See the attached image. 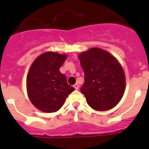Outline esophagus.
<instances>
[{"label":"esophagus","mask_w":149,"mask_h":149,"mask_svg":"<svg viewBox=\"0 0 149 149\" xmlns=\"http://www.w3.org/2000/svg\"><path fill=\"white\" fill-rule=\"evenodd\" d=\"M74 89H75L76 90H77V89H79V84H75L74 85Z\"/></svg>","instance_id":"1"}]
</instances>
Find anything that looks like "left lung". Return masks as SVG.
<instances>
[{
    "instance_id": "left-lung-1",
    "label": "left lung",
    "mask_w": 149,
    "mask_h": 149,
    "mask_svg": "<svg viewBox=\"0 0 149 149\" xmlns=\"http://www.w3.org/2000/svg\"><path fill=\"white\" fill-rule=\"evenodd\" d=\"M85 82L81 88L93 109L105 111L119 103L125 89V75L118 60L107 51L92 48L79 55Z\"/></svg>"
}]
</instances>
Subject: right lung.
I'll return each mask as SVG.
<instances>
[{
    "mask_svg": "<svg viewBox=\"0 0 149 149\" xmlns=\"http://www.w3.org/2000/svg\"><path fill=\"white\" fill-rule=\"evenodd\" d=\"M66 58V54L48 51L39 55L30 66L27 77V94L33 104L41 111L59 110L74 90L60 72Z\"/></svg>",
    "mask_w": 149,
    "mask_h": 149,
    "instance_id": "add662e5",
    "label": "right lung"
}]
</instances>
